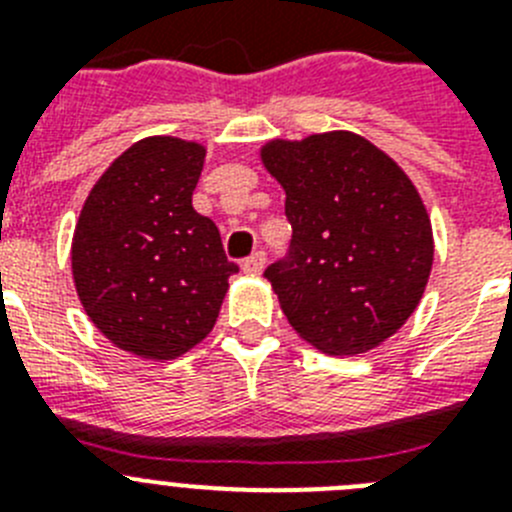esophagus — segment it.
<instances>
[{"instance_id":"esophagus-1","label":"esophagus","mask_w":512,"mask_h":512,"mask_svg":"<svg viewBox=\"0 0 512 512\" xmlns=\"http://www.w3.org/2000/svg\"><path fill=\"white\" fill-rule=\"evenodd\" d=\"M264 266H266L264 251H256L251 253L248 259H243V271H248V274H259V271H264Z\"/></svg>"}]
</instances>
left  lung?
<instances>
[{
  "label": "left lung",
  "mask_w": 512,
  "mask_h": 512,
  "mask_svg": "<svg viewBox=\"0 0 512 512\" xmlns=\"http://www.w3.org/2000/svg\"><path fill=\"white\" fill-rule=\"evenodd\" d=\"M287 192V256L266 266L289 325L325 354H364L418 307L433 264L431 220L405 171L354 133L266 143Z\"/></svg>",
  "instance_id": "left-lung-1"
}]
</instances>
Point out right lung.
<instances>
[{
	"label": "right lung",
	"mask_w": 512,
	"mask_h": 512,
	"mask_svg": "<svg viewBox=\"0 0 512 512\" xmlns=\"http://www.w3.org/2000/svg\"><path fill=\"white\" fill-rule=\"evenodd\" d=\"M205 148L143 138L89 192L71 246L79 300L117 348L153 361L182 356L212 330L238 264L192 207Z\"/></svg>",
	"instance_id": "add662e5"
}]
</instances>
